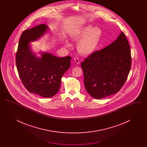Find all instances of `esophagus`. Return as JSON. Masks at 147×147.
Segmentation results:
<instances>
[{
    "mask_svg": "<svg viewBox=\"0 0 147 147\" xmlns=\"http://www.w3.org/2000/svg\"><path fill=\"white\" fill-rule=\"evenodd\" d=\"M74 62H75V63H76L77 64H80V61H79V58H74Z\"/></svg>",
    "mask_w": 147,
    "mask_h": 147,
    "instance_id": "esophagus-1",
    "label": "esophagus"
}]
</instances>
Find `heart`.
Instances as JSON below:
<instances>
[{
    "label": "heart",
    "instance_id": "obj_1",
    "mask_svg": "<svg viewBox=\"0 0 147 147\" xmlns=\"http://www.w3.org/2000/svg\"><path fill=\"white\" fill-rule=\"evenodd\" d=\"M102 35V31L100 28L86 25L71 35V39L78 42L77 49L80 55L89 56L97 51Z\"/></svg>",
    "mask_w": 147,
    "mask_h": 147
}]
</instances>
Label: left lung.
<instances>
[{
  "instance_id": "left-lung-1",
  "label": "left lung",
  "mask_w": 147,
  "mask_h": 147,
  "mask_svg": "<svg viewBox=\"0 0 147 147\" xmlns=\"http://www.w3.org/2000/svg\"><path fill=\"white\" fill-rule=\"evenodd\" d=\"M86 90L92 98H106L124 85L131 67V49L125 34L81 63Z\"/></svg>"
}]
</instances>
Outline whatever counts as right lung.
I'll return each instance as SVG.
<instances>
[{
  "label": "right lung",
  "mask_w": 147,
  "mask_h": 147,
  "mask_svg": "<svg viewBox=\"0 0 147 147\" xmlns=\"http://www.w3.org/2000/svg\"><path fill=\"white\" fill-rule=\"evenodd\" d=\"M41 24L25 30L21 34L16 55L19 76L24 86L31 93L51 98L59 91L61 79L70 66L71 57L59 58L48 52L38 57L31 49L29 42L38 40L48 30Z\"/></svg>",
  "instance_id": "1"
}]
</instances>
